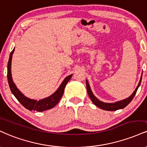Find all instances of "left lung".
I'll return each mask as SVG.
<instances>
[{
	"label": "left lung",
	"mask_w": 147,
	"mask_h": 147,
	"mask_svg": "<svg viewBox=\"0 0 147 147\" xmlns=\"http://www.w3.org/2000/svg\"><path fill=\"white\" fill-rule=\"evenodd\" d=\"M141 81H142V78L140 79V83L138 86V87L136 88V89L135 90V91L134 92V93L132 94L131 96L129 97V98H126V99L123 100H120V101H118L116 102H114V103H107V102H103L100 101L98 98H96V97L94 96V95L93 94L92 92V90L90 88L89 84H88V81H86V87H87V91H88V94L89 95L90 98L92 100V101L95 105H96L97 107H99V108L104 109V110H107V111H116L117 109H123L124 107H126V106L128 105L129 102L131 101L132 99L134 98V97L135 96L136 92H137L138 89L140 85L141 84Z\"/></svg>",
	"instance_id": "left-lung-1"
}]
</instances>
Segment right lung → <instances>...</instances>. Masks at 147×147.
I'll return each instance as SVG.
<instances>
[{
	"label": "right lung",
	"instance_id": "right-lung-1",
	"mask_svg": "<svg viewBox=\"0 0 147 147\" xmlns=\"http://www.w3.org/2000/svg\"><path fill=\"white\" fill-rule=\"evenodd\" d=\"M13 51L14 49L11 52V53H10L9 59L7 63L8 83L9 86L10 90H11L13 94L15 96L16 98H17V100H18V101L20 102L26 109H29L30 111L34 110L37 111V112H43V111L47 110V109H49L54 107L58 103L59 100L61 99V96H63L65 86H66L67 83L68 82V81L70 80V78L72 77V75H69L65 78L63 82L61 83V84L60 85L59 88H58L57 90L54 94H53L51 96L47 97V98H44V99L38 100V101H37L36 100L30 99V98L24 96V95L19 91V90L16 88V85L14 84V83L13 82V80H12L11 73V63L12 55L13 53Z\"/></svg>",
	"mask_w": 147,
	"mask_h": 147
}]
</instances>
